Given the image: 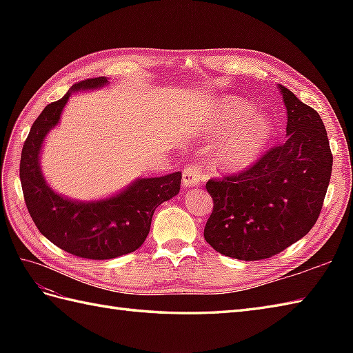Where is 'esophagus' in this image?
I'll use <instances>...</instances> for the list:
<instances>
[{
	"instance_id": "1",
	"label": "esophagus",
	"mask_w": 353,
	"mask_h": 353,
	"mask_svg": "<svg viewBox=\"0 0 353 353\" xmlns=\"http://www.w3.org/2000/svg\"><path fill=\"white\" fill-rule=\"evenodd\" d=\"M201 171L200 167L197 165H190V167H186L183 170V181L182 185L185 190H190V188H196L201 183Z\"/></svg>"
}]
</instances>
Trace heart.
I'll use <instances>...</instances> for the list:
<instances>
[{
  "label": "heart",
  "mask_w": 353,
  "mask_h": 353,
  "mask_svg": "<svg viewBox=\"0 0 353 353\" xmlns=\"http://www.w3.org/2000/svg\"><path fill=\"white\" fill-rule=\"evenodd\" d=\"M229 130L214 147V161L223 171L249 170L264 154L273 138V123L267 115L253 112V106L239 97L226 95L211 101L206 115V129L219 134Z\"/></svg>",
  "instance_id": "b5f03b06"
}]
</instances>
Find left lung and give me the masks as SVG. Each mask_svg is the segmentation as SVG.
Instances as JSON below:
<instances>
[{
    "mask_svg": "<svg viewBox=\"0 0 353 353\" xmlns=\"http://www.w3.org/2000/svg\"><path fill=\"white\" fill-rule=\"evenodd\" d=\"M287 109V139L252 168L209 181L214 200L205 239L224 256L258 261L303 238L316 224L332 172L320 115L277 85Z\"/></svg>",
    "mask_w": 353,
    "mask_h": 353,
    "instance_id": "8db88e82",
    "label": "left lung"
}]
</instances>
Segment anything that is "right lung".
I'll list each match as a JSON object with an SVG mask.
<instances>
[{
	"label": "right lung",
	"instance_id": "right-lung-1",
	"mask_svg": "<svg viewBox=\"0 0 353 353\" xmlns=\"http://www.w3.org/2000/svg\"><path fill=\"white\" fill-rule=\"evenodd\" d=\"M109 83L108 77H95L72 85L61 100L48 104L37 117L21 153L22 192L36 228L62 250L86 259H112L139 249L150 232L154 209L177 196L182 182L181 171L138 177L112 196L76 200L59 194L45 181L41 167L43 142L61 123L70 97Z\"/></svg>",
	"mask_w": 353,
	"mask_h": 353
}]
</instances>
